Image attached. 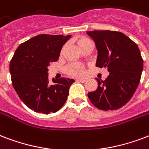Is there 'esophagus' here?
<instances>
[{"instance_id":"esophagus-1","label":"esophagus","mask_w":149,"mask_h":149,"mask_svg":"<svg viewBox=\"0 0 149 149\" xmlns=\"http://www.w3.org/2000/svg\"><path fill=\"white\" fill-rule=\"evenodd\" d=\"M76 81L77 82H79V83H85L87 81V79H76Z\"/></svg>"}]
</instances>
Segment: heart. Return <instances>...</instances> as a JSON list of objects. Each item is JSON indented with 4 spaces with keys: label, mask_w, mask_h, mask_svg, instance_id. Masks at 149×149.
I'll use <instances>...</instances> for the list:
<instances>
[{
    "label": "heart",
    "mask_w": 149,
    "mask_h": 149,
    "mask_svg": "<svg viewBox=\"0 0 149 149\" xmlns=\"http://www.w3.org/2000/svg\"><path fill=\"white\" fill-rule=\"evenodd\" d=\"M77 44L78 45V47L80 48L81 51H84L87 47L93 46L92 42L88 38L85 37H77ZM65 46L62 47V52H63V50L65 49ZM65 72L67 74L70 75L71 77H82L85 75V66L84 65L80 64V63H71V64L68 65L65 67Z\"/></svg>",
    "instance_id": "heart-1"
}]
</instances>
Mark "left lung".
<instances>
[{
  "mask_svg": "<svg viewBox=\"0 0 149 149\" xmlns=\"http://www.w3.org/2000/svg\"><path fill=\"white\" fill-rule=\"evenodd\" d=\"M87 33L98 52L96 66L109 72L105 80L96 78L97 88L87 94L88 98L101 110L120 109L130 101L140 82L143 70L140 50L121 32L94 30Z\"/></svg>",
  "mask_w": 149,
  "mask_h": 149,
  "instance_id": "8db88e82",
  "label": "left lung"
}]
</instances>
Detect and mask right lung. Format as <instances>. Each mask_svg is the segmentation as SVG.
<instances>
[{
  "instance_id": "add662e5",
  "label": "right lung",
  "mask_w": 149,
  "mask_h": 149,
  "mask_svg": "<svg viewBox=\"0 0 149 149\" xmlns=\"http://www.w3.org/2000/svg\"><path fill=\"white\" fill-rule=\"evenodd\" d=\"M70 36L40 34L19 45L10 62L11 83L22 102L44 114L55 112L65 103L74 79L60 78L51 84L47 66L57 62Z\"/></svg>"
}]
</instances>
